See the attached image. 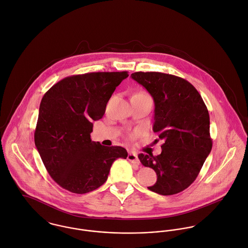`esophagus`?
Segmentation results:
<instances>
[{
	"instance_id": "obj_1",
	"label": "esophagus",
	"mask_w": 248,
	"mask_h": 248,
	"mask_svg": "<svg viewBox=\"0 0 248 248\" xmlns=\"http://www.w3.org/2000/svg\"><path fill=\"white\" fill-rule=\"evenodd\" d=\"M127 159H128V161H130L131 163H133V164H135V165H139V164H140V161H139V159H138V155H137L136 153H133V152L128 153Z\"/></svg>"
}]
</instances>
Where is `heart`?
<instances>
[{
	"instance_id": "heart-1",
	"label": "heart",
	"mask_w": 248,
	"mask_h": 248,
	"mask_svg": "<svg viewBox=\"0 0 248 248\" xmlns=\"http://www.w3.org/2000/svg\"><path fill=\"white\" fill-rule=\"evenodd\" d=\"M134 96H136V97H141V98H144V99H151L149 94H148L147 92H145V91H140V92L136 93Z\"/></svg>"
}]
</instances>
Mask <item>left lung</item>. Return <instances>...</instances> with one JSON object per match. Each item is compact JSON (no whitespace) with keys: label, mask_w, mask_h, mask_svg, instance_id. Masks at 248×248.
Here are the masks:
<instances>
[{"label":"left lung","mask_w":248,"mask_h":248,"mask_svg":"<svg viewBox=\"0 0 248 248\" xmlns=\"http://www.w3.org/2000/svg\"><path fill=\"white\" fill-rule=\"evenodd\" d=\"M131 78L153 98L152 130L164 141L159 155H138L157 174L156 183L148 188L162 196L178 194L196 180L211 152L208 109L198 90L182 78L158 72H136Z\"/></svg>","instance_id":"8db88e82"}]
</instances>
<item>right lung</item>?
<instances>
[{
  "label": "right lung",
  "instance_id": "1",
  "mask_svg": "<svg viewBox=\"0 0 248 248\" xmlns=\"http://www.w3.org/2000/svg\"><path fill=\"white\" fill-rule=\"evenodd\" d=\"M127 72H98L67 77L43 96L34 143L50 177L63 189L86 194L106 180L113 162L126 159L122 147L91 140L93 121L102 118L116 87Z\"/></svg>",
  "mask_w": 248,
  "mask_h": 248
}]
</instances>
